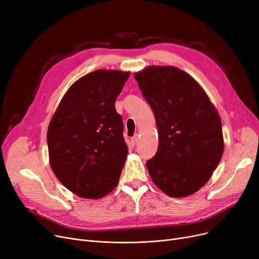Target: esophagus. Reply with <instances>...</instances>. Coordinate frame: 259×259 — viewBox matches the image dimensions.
Listing matches in <instances>:
<instances>
[{"mask_svg":"<svg viewBox=\"0 0 259 259\" xmlns=\"http://www.w3.org/2000/svg\"><path fill=\"white\" fill-rule=\"evenodd\" d=\"M138 142H139V137H138V135H134V137L131 139V145L135 146L138 144Z\"/></svg>","mask_w":259,"mask_h":259,"instance_id":"34e87169","label":"esophagus"}]
</instances>
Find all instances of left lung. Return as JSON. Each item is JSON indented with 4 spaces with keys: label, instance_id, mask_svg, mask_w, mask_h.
<instances>
[{
    "label": "left lung",
    "instance_id": "8db88e82",
    "mask_svg": "<svg viewBox=\"0 0 259 259\" xmlns=\"http://www.w3.org/2000/svg\"><path fill=\"white\" fill-rule=\"evenodd\" d=\"M134 77L158 130L157 152L146 162L149 174L169 196L195 193L223 156L219 112L197 81L179 68L150 66Z\"/></svg>",
    "mask_w": 259,
    "mask_h": 259
}]
</instances>
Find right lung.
Here are the masks:
<instances>
[{
    "mask_svg": "<svg viewBox=\"0 0 259 259\" xmlns=\"http://www.w3.org/2000/svg\"><path fill=\"white\" fill-rule=\"evenodd\" d=\"M130 73L97 70L69 88L47 132L49 160L59 181L84 198L116 187L128 154L115 101Z\"/></svg>",
    "mask_w": 259,
    "mask_h": 259,
    "instance_id": "right-lung-1",
    "label": "right lung"
}]
</instances>
